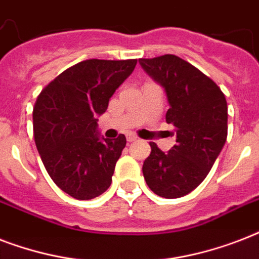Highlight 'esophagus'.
<instances>
[{
    "label": "esophagus",
    "mask_w": 259,
    "mask_h": 259,
    "mask_svg": "<svg viewBox=\"0 0 259 259\" xmlns=\"http://www.w3.org/2000/svg\"><path fill=\"white\" fill-rule=\"evenodd\" d=\"M126 140L129 142H134V141H137V137L134 136V134H127V137H126Z\"/></svg>",
    "instance_id": "esophagus-1"
}]
</instances>
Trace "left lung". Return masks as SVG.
<instances>
[{
  "label": "left lung",
  "mask_w": 259,
  "mask_h": 259,
  "mask_svg": "<svg viewBox=\"0 0 259 259\" xmlns=\"http://www.w3.org/2000/svg\"><path fill=\"white\" fill-rule=\"evenodd\" d=\"M141 67L164 87L169 109L165 119L176 127V145L162 152L150 142L142 165L156 195L176 199L196 188L212 168L227 138V102L218 84L175 55L140 59Z\"/></svg>",
  "instance_id": "obj_1"
}]
</instances>
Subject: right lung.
Wrapping results in <instances>:
<instances>
[{
  "label": "right lung",
  "instance_id": "add662e5",
  "mask_svg": "<svg viewBox=\"0 0 259 259\" xmlns=\"http://www.w3.org/2000/svg\"><path fill=\"white\" fill-rule=\"evenodd\" d=\"M137 64L90 59L44 87L33 107V134L41 161L59 188L78 200L99 196L111 184L126 137H101L97 117Z\"/></svg>",
  "mask_w": 259,
  "mask_h": 259
}]
</instances>
